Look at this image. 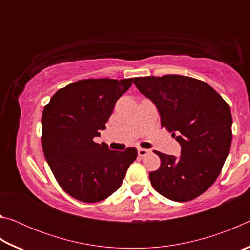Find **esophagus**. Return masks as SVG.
I'll list each match as a JSON object with an SVG mask.
<instances>
[{
    "mask_svg": "<svg viewBox=\"0 0 250 250\" xmlns=\"http://www.w3.org/2000/svg\"><path fill=\"white\" fill-rule=\"evenodd\" d=\"M150 153V150L142 149V147H138V154L140 156H146V154Z\"/></svg>",
    "mask_w": 250,
    "mask_h": 250,
    "instance_id": "obj_1",
    "label": "esophagus"
}]
</instances>
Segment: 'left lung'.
Segmentation results:
<instances>
[{
	"label": "left lung",
	"instance_id": "obj_1",
	"mask_svg": "<svg viewBox=\"0 0 250 250\" xmlns=\"http://www.w3.org/2000/svg\"><path fill=\"white\" fill-rule=\"evenodd\" d=\"M133 83L153 101L162 128L182 147L177 159L154 151L161 166L149 174L152 186L168 200H194L216 181L229 153V105L209 84L186 76L135 77Z\"/></svg>",
	"mask_w": 250,
	"mask_h": 250
}]
</instances>
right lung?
I'll return each instance as SVG.
<instances>
[{"label": "right lung", "mask_w": 250, "mask_h": 250, "mask_svg": "<svg viewBox=\"0 0 250 250\" xmlns=\"http://www.w3.org/2000/svg\"><path fill=\"white\" fill-rule=\"evenodd\" d=\"M133 78L83 79L55 94L42 116V146L59 186L76 200L100 202L122 184L137 158L134 147L109 150L97 143L117 100Z\"/></svg>", "instance_id": "right-lung-1"}]
</instances>
